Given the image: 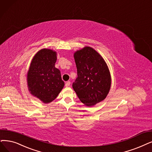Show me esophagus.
I'll return each instance as SVG.
<instances>
[{"mask_svg":"<svg viewBox=\"0 0 152 152\" xmlns=\"http://www.w3.org/2000/svg\"><path fill=\"white\" fill-rule=\"evenodd\" d=\"M70 81H68V82H66V83H65V87H69L70 86Z\"/></svg>","mask_w":152,"mask_h":152,"instance_id":"1","label":"esophagus"}]
</instances>
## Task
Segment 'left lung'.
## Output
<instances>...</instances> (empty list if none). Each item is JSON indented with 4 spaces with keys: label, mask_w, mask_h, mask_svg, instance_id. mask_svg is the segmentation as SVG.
<instances>
[{
    "label": "left lung",
    "mask_w": 152,
    "mask_h": 152,
    "mask_svg": "<svg viewBox=\"0 0 152 152\" xmlns=\"http://www.w3.org/2000/svg\"><path fill=\"white\" fill-rule=\"evenodd\" d=\"M77 78L72 87L88 107L104 100L111 87V75L102 57L93 48L85 47L74 53Z\"/></svg>",
    "instance_id": "left-lung-1"
}]
</instances>
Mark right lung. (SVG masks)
I'll return each instance as SVG.
<instances>
[{
	"mask_svg": "<svg viewBox=\"0 0 152 152\" xmlns=\"http://www.w3.org/2000/svg\"><path fill=\"white\" fill-rule=\"evenodd\" d=\"M57 52L43 48L33 57L27 72L30 93L44 104L55 100L64 87L60 70L55 67Z\"/></svg>",
	"mask_w": 152,
	"mask_h": 152,
	"instance_id": "add662e5",
	"label": "right lung"
}]
</instances>
